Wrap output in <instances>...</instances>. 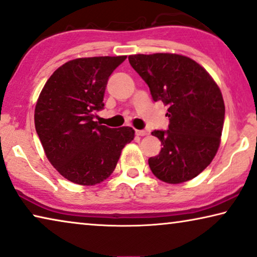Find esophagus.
<instances>
[{
  "label": "esophagus",
  "instance_id": "1",
  "mask_svg": "<svg viewBox=\"0 0 257 257\" xmlns=\"http://www.w3.org/2000/svg\"><path fill=\"white\" fill-rule=\"evenodd\" d=\"M135 133H136V135H139V136H144V135H147V132H146V130H140V129H136V130H135Z\"/></svg>",
  "mask_w": 257,
  "mask_h": 257
}]
</instances>
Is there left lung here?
<instances>
[{
	"label": "left lung",
	"mask_w": 257,
	"mask_h": 257,
	"mask_svg": "<svg viewBox=\"0 0 257 257\" xmlns=\"http://www.w3.org/2000/svg\"><path fill=\"white\" fill-rule=\"evenodd\" d=\"M128 59L149 86L153 100L169 106V129L151 133L163 146L148 161L151 171L168 184L193 179L219 149L225 120L221 91L208 72L189 57L154 53Z\"/></svg>",
	"instance_id": "8db88e82"
}]
</instances>
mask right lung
I'll return each mask as SVG.
<instances>
[{
    "label": "right lung",
    "instance_id": "add662e5",
    "mask_svg": "<svg viewBox=\"0 0 257 257\" xmlns=\"http://www.w3.org/2000/svg\"><path fill=\"white\" fill-rule=\"evenodd\" d=\"M127 56L78 58L53 72L35 108V127L46 157L64 178L91 186L113 173L135 136L130 127L94 121L104 106L108 78Z\"/></svg>",
    "mask_w": 257,
    "mask_h": 257
}]
</instances>
